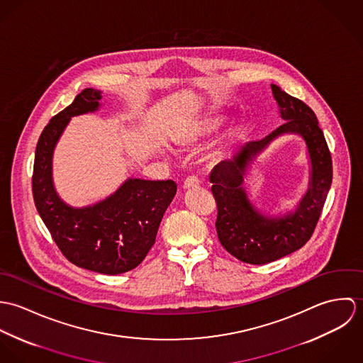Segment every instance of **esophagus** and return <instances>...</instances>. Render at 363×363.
Here are the masks:
<instances>
[{"label": "esophagus", "mask_w": 363, "mask_h": 363, "mask_svg": "<svg viewBox=\"0 0 363 363\" xmlns=\"http://www.w3.org/2000/svg\"><path fill=\"white\" fill-rule=\"evenodd\" d=\"M199 186H200V180L197 176H189L183 183V189H197Z\"/></svg>", "instance_id": "obj_1"}]
</instances>
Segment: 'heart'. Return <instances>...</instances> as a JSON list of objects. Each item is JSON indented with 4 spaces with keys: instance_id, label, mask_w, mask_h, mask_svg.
Instances as JSON below:
<instances>
[{
    "instance_id": "obj_1",
    "label": "heart",
    "mask_w": 363,
    "mask_h": 363,
    "mask_svg": "<svg viewBox=\"0 0 363 363\" xmlns=\"http://www.w3.org/2000/svg\"><path fill=\"white\" fill-rule=\"evenodd\" d=\"M219 124H220V121L216 117H209V118H206V120H201V121L193 124L189 130H186L179 137L177 143L182 147H193L197 143H200L203 138L208 137L212 131H215Z\"/></svg>"
}]
</instances>
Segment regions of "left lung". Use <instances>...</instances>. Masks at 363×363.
Instances as JSON below:
<instances>
[{"mask_svg":"<svg viewBox=\"0 0 363 363\" xmlns=\"http://www.w3.org/2000/svg\"><path fill=\"white\" fill-rule=\"evenodd\" d=\"M271 91L285 123L265 138L246 144L230 159L219 162L209 176L218 207L215 226L220 245L233 257L257 265L282 259L306 245L333 180L331 154L314 111L274 84ZM284 133H298L306 140L311 157V179L307 194L294 213L271 217L252 206L242 182L250 163Z\"/></svg>","mask_w":363,"mask_h":363,"instance_id":"8db88e82","label":"left lung"}]
</instances>
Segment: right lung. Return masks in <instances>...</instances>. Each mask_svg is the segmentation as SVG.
I'll return each mask as SVG.
<instances>
[{"label":"right lung","instance_id":"right-lung-1","mask_svg":"<svg viewBox=\"0 0 363 363\" xmlns=\"http://www.w3.org/2000/svg\"><path fill=\"white\" fill-rule=\"evenodd\" d=\"M101 99V91L86 88L45 127L36 147L32 190L36 209L65 259L117 275L145 259L177 186L173 180L128 179L104 201L84 208L58 197L52 183L54 148L71 117L96 111Z\"/></svg>","mask_w":363,"mask_h":363}]
</instances>
